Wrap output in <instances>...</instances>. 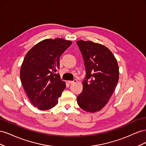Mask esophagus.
<instances>
[{
	"instance_id": "34e87169",
	"label": "esophagus",
	"mask_w": 146,
	"mask_h": 146,
	"mask_svg": "<svg viewBox=\"0 0 146 146\" xmlns=\"http://www.w3.org/2000/svg\"><path fill=\"white\" fill-rule=\"evenodd\" d=\"M77 82V80H76V79H75V80H74L73 81H68V83L69 84H74L75 83H76Z\"/></svg>"
}]
</instances>
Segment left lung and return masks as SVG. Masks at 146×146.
<instances>
[{
	"label": "left lung",
	"instance_id": "1",
	"mask_svg": "<svg viewBox=\"0 0 146 146\" xmlns=\"http://www.w3.org/2000/svg\"><path fill=\"white\" fill-rule=\"evenodd\" d=\"M86 69L83 91L77 104L84 111L95 113L108 103L119 80V66L113 53L91 41H77Z\"/></svg>",
	"mask_w": 146,
	"mask_h": 146
}]
</instances>
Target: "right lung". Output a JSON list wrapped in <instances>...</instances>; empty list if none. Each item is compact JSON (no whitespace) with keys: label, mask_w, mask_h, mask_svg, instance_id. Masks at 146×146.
Returning <instances> with one entry per match:
<instances>
[{"label":"right lung","mask_w":146,"mask_h":146,"mask_svg":"<svg viewBox=\"0 0 146 146\" xmlns=\"http://www.w3.org/2000/svg\"><path fill=\"white\" fill-rule=\"evenodd\" d=\"M61 38L46 39L27 53L21 65L20 78L31 103L41 110H47L58 104L66 88L57 70L60 57L71 45Z\"/></svg>","instance_id":"1"}]
</instances>
